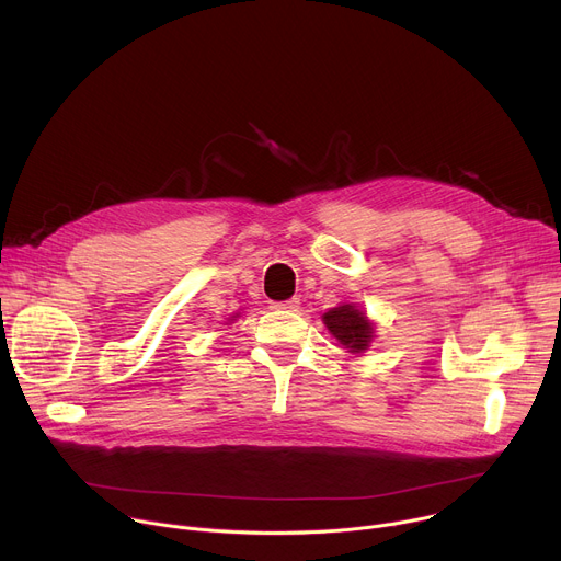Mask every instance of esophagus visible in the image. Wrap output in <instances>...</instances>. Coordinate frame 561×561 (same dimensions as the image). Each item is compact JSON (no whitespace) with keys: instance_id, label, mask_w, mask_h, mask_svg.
Listing matches in <instances>:
<instances>
[{"instance_id":"esophagus-1","label":"esophagus","mask_w":561,"mask_h":561,"mask_svg":"<svg viewBox=\"0 0 561 561\" xmlns=\"http://www.w3.org/2000/svg\"><path fill=\"white\" fill-rule=\"evenodd\" d=\"M271 308L273 310H282V312H295V310H299V299L293 297L288 301H275Z\"/></svg>"}]
</instances>
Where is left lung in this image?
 <instances>
[{
	"label": "left lung",
	"mask_w": 561,
	"mask_h": 561,
	"mask_svg": "<svg viewBox=\"0 0 561 561\" xmlns=\"http://www.w3.org/2000/svg\"><path fill=\"white\" fill-rule=\"evenodd\" d=\"M322 322L327 324L329 333L353 355L368 351L375 340V322L353 301H342L340 306L327 310L322 314Z\"/></svg>",
	"instance_id": "8db88e82"
}]
</instances>
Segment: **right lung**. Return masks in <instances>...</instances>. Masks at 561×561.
Here are the masks:
<instances>
[{
  "label": "right lung",
  "mask_w": 561,
  "mask_h": 561,
  "mask_svg": "<svg viewBox=\"0 0 561 561\" xmlns=\"http://www.w3.org/2000/svg\"><path fill=\"white\" fill-rule=\"evenodd\" d=\"M234 317H239V314H237V312H234V314H232V317H230V319H228V322H232V319H234Z\"/></svg>",
  "instance_id": "add662e5"
}]
</instances>
